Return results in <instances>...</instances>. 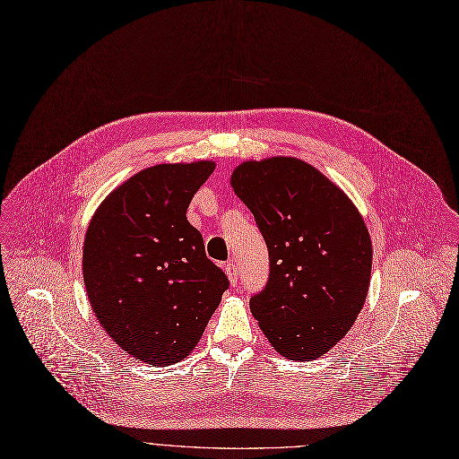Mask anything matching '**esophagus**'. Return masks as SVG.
Here are the masks:
<instances>
[{
	"label": "esophagus",
	"mask_w": 459,
	"mask_h": 459,
	"mask_svg": "<svg viewBox=\"0 0 459 459\" xmlns=\"http://www.w3.org/2000/svg\"><path fill=\"white\" fill-rule=\"evenodd\" d=\"M224 270H226V275H228V279H230V283H231L233 287H237V283H238V268H237V264H235V263H228V264L224 266Z\"/></svg>",
	"instance_id": "1"
}]
</instances>
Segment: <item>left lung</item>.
Returning a JSON list of instances; mask_svg holds the SVG:
<instances>
[{
    "instance_id": "obj_1",
    "label": "left lung",
    "mask_w": 459,
    "mask_h": 459,
    "mask_svg": "<svg viewBox=\"0 0 459 459\" xmlns=\"http://www.w3.org/2000/svg\"><path fill=\"white\" fill-rule=\"evenodd\" d=\"M231 187L257 222L270 275L250 299L281 357L310 362L355 324L371 277L369 231L349 196L318 169L287 156L244 161Z\"/></svg>"
}]
</instances>
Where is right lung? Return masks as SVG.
<instances>
[{
  "instance_id": "right-lung-1",
  "label": "right lung",
  "mask_w": 459,
  "mask_h": 459,
  "mask_svg": "<svg viewBox=\"0 0 459 459\" xmlns=\"http://www.w3.org/2000/svg\"><path fill=\"white\" fill-rule=\"evenodd\" d=\"M213 161L139 170L97 207L82 273L95 318L128 355L170 366L196 347L230 281L186 217Z\"/></svg>"
}]
</instances>
